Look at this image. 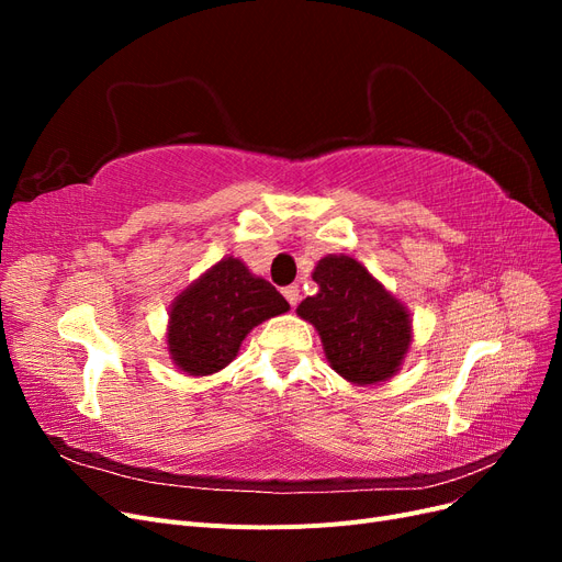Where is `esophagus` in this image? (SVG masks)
<instances>
[{
    "label": "esophagus",
    "instance_id": "obj_1",
    "mask_svg": "<svg viewBox=\"0 0 562 562\" xmlns=\"http://www.w3.org/2000/svg\"><path fill=\"white\" fill-rule=\"evenodd\" d=\"M283 297L288 300V304H291V307H295V304L300 302V288L297 285H285L283 288Z\"/></svg>",
    "mask_w": 562,
    "mask_h": 562
}]
</instances>
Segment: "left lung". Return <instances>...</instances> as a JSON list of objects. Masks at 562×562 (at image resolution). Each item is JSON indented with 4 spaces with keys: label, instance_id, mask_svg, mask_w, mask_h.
Returning <instances> with one entry per match:
<instances>
[{
    "label": "left lung",
    "instance_id": "1",
    "mask_svg": "<svg viewBox=\"0 0 562 562\" xmlns=\"http://www.w3.org/2000/svg\"><path fill=\"white\" fill-rule=\"evenodd\" d=\"M318 293L302 300L297 316L316 328L330 368L351 384H380L396 375L413 342V321L349 255H326L312 271Z\"/></svg>",
    "mask_w": 562,
    "mask_h": 562
}]
</instances>
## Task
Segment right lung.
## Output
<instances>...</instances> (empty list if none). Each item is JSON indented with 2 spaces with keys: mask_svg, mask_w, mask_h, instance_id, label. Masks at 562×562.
I'll use <instances>...</instances> for the list:
<instances>
[{
  "mask_svg": "<svg viewBox=\"0 0 562 562\" xmlns=\"http://www.w3.org/2000/svg\"><path fill=\"white\" fill-rule=\"evenodd\" d=\"M288 310L291 304L274 285L229 255L173 300L166 333L168 353L184 375H213L236 359L255 326Z\"/></svg>",
  "mask_w": 562,
  "mask_h": 562,
  "instance_id": "obj_1",
  "label": "right lung"
}]
</instances>
